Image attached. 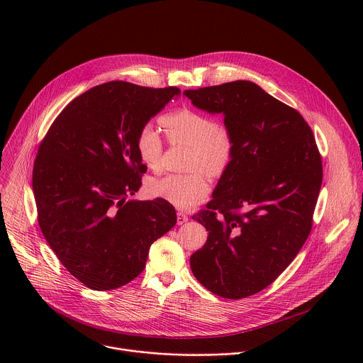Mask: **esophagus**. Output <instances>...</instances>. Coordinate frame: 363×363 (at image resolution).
Wrapping results in <instances>:
<instances>
[{
    "label": "esophagus",
    "instance_id": "esophagus-1",
    "mask_svg": "<svg viewBox=\"0 0 363 363\" xmlns=\"http://www.w3.org/2000/svg\"><path fill=\"white\" fill-rule=\"evenodd\" d=\"M188 221V216L186 214H184V213H178L177 214V223H178V225H182V224H185Z\"/></svg>",
    "mask_w": 363,
    "mask_h": 363
}]
</instances>
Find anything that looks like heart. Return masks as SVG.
<instances>
[{"label": "heart", "mask_w": 363, "mask_h": 363, "mask_svg": "<svg viewBox=\"0 0 363 363\" xmlns=\"http://www.w3.org/2000/svg\"><path fill=\"white\" fill-rule=\"evenodd\" d=\"M162 125L172 143H184L192 147L188 169L189 175H167L149 182V191L181 210L199 203L210 192V182L205 171L211 175L221 174L230 164L234 153V140L230 132L217 122L199 112L184 109L162 119ZM136 150L140 161L152 171L162 167L164 142L153 125L140 128L136 138Z\"/></svg>", "instance_id": "1"}]
</instances>
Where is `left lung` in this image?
I'll return each mask as SVG.
<instances>
[{
	"label": "left lung",
	"instance_id": "obj_1",
	"mask_svg": "<svg viewBox=\"0 0 363 363\" xmlns=\"http://www.w3.org/2000/svg\"><path fill=\"white\" fill-rule=\"evenodd\" d=\"M184 94L195 108L223 115L234 140L208 210L192 217L208 238L191 255V270L217 296L248 297L287 269L312 230L323 175L316 140L297 111L252 82Z\"/></svg>",
	"mask_w": 363,
	"mask_h": 363
}]
</instances>
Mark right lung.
Returning a JSON list of instances; mask_svg holds the SVG:
<instances>
[{
  "label": "right lung",
  "mask_w": 363,
  "mask_h": 363,
  "mask_svg": "<svg viewBox=\"0 0 363 363\" xmlns=\"http://www.w3.org/2000/svg\"><path fill=\"white\" fill-rule=\"evenodd\" d=\"M177 87L99 84L63 109L38 147L33 192L44 238L80 283L113 290L138 277L155 240L177 224L162 199L132 201L146 172L136 138Z\"/></svg>",
  "instance_id": "1"
}]
</instances>
